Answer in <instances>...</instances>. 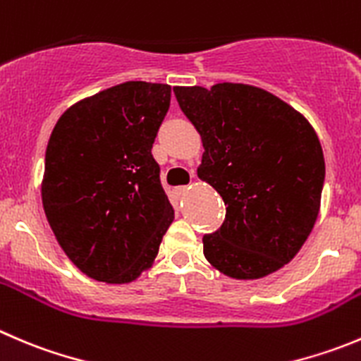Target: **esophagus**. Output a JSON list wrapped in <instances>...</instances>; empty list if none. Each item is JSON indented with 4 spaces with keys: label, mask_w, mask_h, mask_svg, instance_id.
Segmentation results:
<instances>
[{
    "label": "esophagus",
    "mask_w": 361,
    "mask_h": 361,
    "mask_svg": "<svg viewBox=\"0 0 361 361\" xmlns=\"http://www.w3.org/2000/svg\"><path fill=\"white\" fill-rule=\"evenodd\" d=\"M185 190H187V185H180V187L174 188V194H176L178 197H180V195L185 194Z\"/></svg>",
    "instance_id": "obj_1"
}]
</instances>
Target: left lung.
Masks as SVG:
<instances>
[{
	"label": "left lung",
	"instance_id": "1",
	"mask_svg": "<svg viewBox=\"0 0 361 361\" xmlns=\"http://www.w3.org/2000/svg\"><path fill=\"white\" fill-rule=\"evenodd\" d=\"M201 134L197 176L226 204L202 252L227 277L250 281L288 264L309 238L324 185V157L309 121L279 97L248 84L174 87Z\"/></svg>",
	"mask_w": 361,
	"mask_h": 361
}]
</instances>
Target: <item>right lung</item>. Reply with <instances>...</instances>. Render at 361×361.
<instances>
[{
  "instance_id": "obj_1",
  "label": "right lung",
  "mask_w": 361,
  "mask_h": 361,
  "mask_svg": "<svg viewBox=\"0 0 361 361\" xmlns=\"http://www.w3.org/2000/svg\"><path fill=\"white\" fill-rule=\"evenodd\" d=\"M171 86L128 80L66 109L45 149L42 202L56 240L95 281L149 268L174 209L152 155Z\"/></svg>"
}]
</instances>
